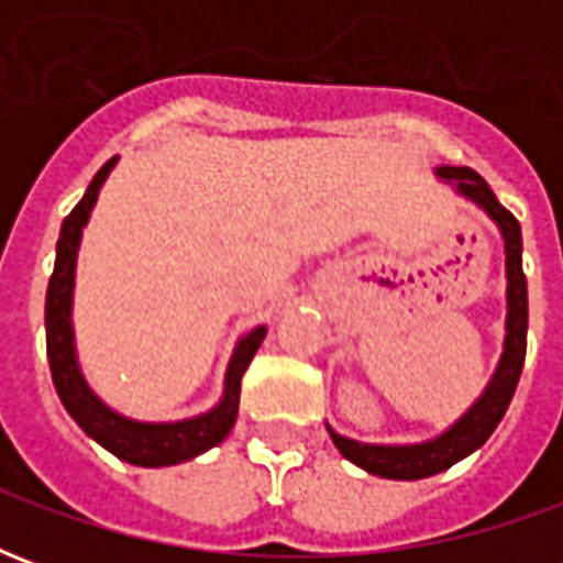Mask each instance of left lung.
<instances>
[{
	"label": "left lung",
	"instance_id": "obj_1",
	"mask_svg": "<svg viewBox=\"0 0 563 563\" xmlns=\"http://www.w3.org/2000/svg\"><path fill=\"white\" fill-rule=\"evenodd\" d=\"M443 180H455L461 196L473 198L479 208L500 225L504 244H507V338H504V355L497 365L495 377L479 401L473 404L459 422L440 434L431 443L419 446H371V443H355L346 437L334 434L329 428L334 446L341 449L343 459H350L358 467H365L374 476L386 479H424L434 473L446 471L455 461L467 459L473 449H479L492 437L509 401L519 386L521 367H525V350H528V280L521 271V225L492 192L473 168H437Z\"/></svg>",
	"mask_w": 563,
	"mask_h": 563
}]
</instances>
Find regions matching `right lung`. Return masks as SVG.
Returning a JSON list of instances; mask_svg holds the SVG:
<instances>
[{"mask_svg": "<svg viewBox=\"0 0 563 563\" xmlns=\"http://www.w3.org/2000/svg\"><path fill=\"white\" fill-rule=\"evenodd\" d=\"M114 159H108L96 172L92 184L80 198L75 210L63 220L59 241H56V265L47 283V305H44V325H47V358H51V377H54L56 395L66 407L71 419L87 431V434L102 443L117 459L141 467H165V464H180L208 452L222 443L238 419V404H241V377L253 362V355L265 341V325H258L238 343L229 371H225V395L220 407L198 419L174 424H147L132 422L108 410L80 377L78 362H75V343H71V283H75V258H78L80 229L90 220V210L99 198L104 177L114 168Z\"/></svg>", "mask_w": 563, "mask_h": 563, "instance_id": "add662e5", "label": "right lung"}]
</instances>
